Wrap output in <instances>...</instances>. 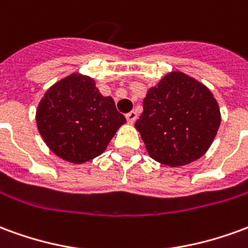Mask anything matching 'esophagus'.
Here are the masks:
<instances>
[{"label":"esophagus","mask_w":248,"mask_h":248,"mask_svg":"<svg viewBox=\"0 0 248 248\" xmlns=\"http://www.w3.org/2000/svg\"><path fill=\"white\" fill-rule=\"evenodd\" d=\"M126 119H127V124H133L137 121V113L135 111H130L129 114H126Z\"/></svg>","instance_id":"obj_1"}]
</instances>
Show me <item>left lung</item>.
Here are the masks:
<instances>
[{
	"mask_svg": "<svg viewBox=\"0 0 248 248\" xmlns=\"http://www.w3.org/2000/svg\"><path fill=\"white\" fill-rule=\"evenodd\" d=\"M220 110L206 85L182 71H170L150 87L135 122L149 155L170 167L188 165L213 145Z\"/></svg>",
	"mask_w": 248,
	"mask_h": 248,
	"instance_id": "8db88e82",
	"label": "left lung"
}]
</instances>
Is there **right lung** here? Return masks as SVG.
<instances>
[{"instance_id":"right-lung-1","label":"right lung","mask_w":248,"mask_h":248,"mask_svg":"<svg viewBox=\"0 0 248 248\" xmlns=\"http://www.w3.org/2000/svg\"><path fill=\"white\" fill-rule=\"evenodd\" d=\"M37 129L57 156L74 165L101 155L126 119L92 77L71 73L51 85L35 111Z\"/></svg>"}]
</instances>
